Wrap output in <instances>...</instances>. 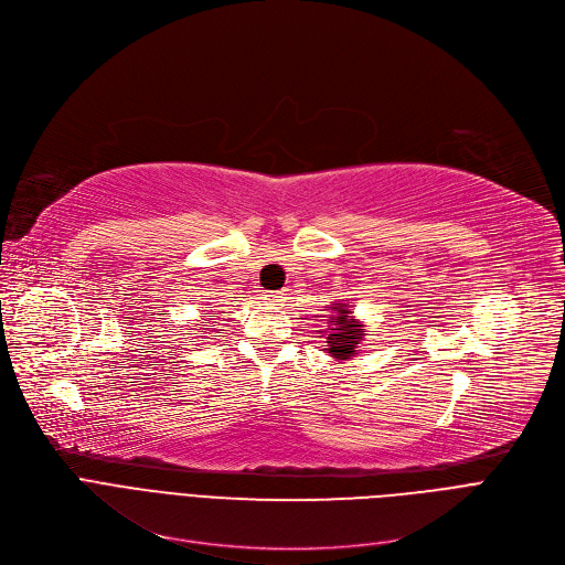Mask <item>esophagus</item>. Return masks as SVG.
<instances>
[{"label": "esophagus", "mask_w": 565, "mask_h": 565, "mask_svg": "<svg viewBox=\"0 0 565 565\" xmlns=\"http://www.w3.org/2000/svg\"><path fill=\"white\" fill-rule=\"evenodd\" d=\"M262 301L267 303V306L278 308V306H282V301H285V294H282V291H262Z\"/></svg>", "instance_id": "obj_1"}]
</instances>
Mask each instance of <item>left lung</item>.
Here are the masks:
<instances>
[{
    "label": "left lung",
    "mask_w": 565,
    "mask_h": 565,
    "mask_svg": "<svg viewBox=\"0 0 565 565\" xmlns=\"http://www.w3.org/2000/svg\"><path fill=\"white\" fill-rule=\"evenodd\" d=\"M330 310H333V315H330L323 328L317 330V338H323V351L340 364L360 353V344L364 342V335H367V326H364V321L355 319L351 306L344 303L342 298H338L335 303H330Z\"/></svg>",
    "instance_id": "1"
}]
</instances>
